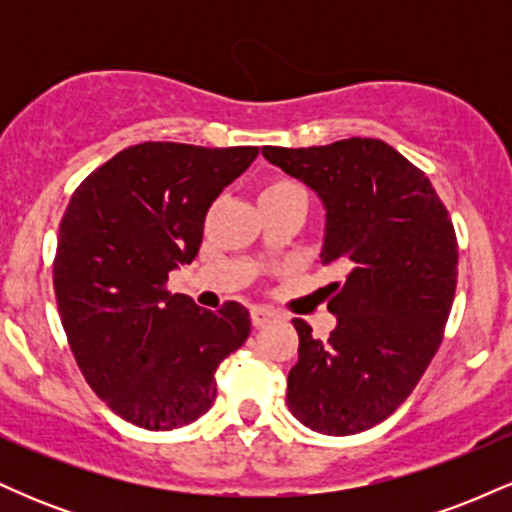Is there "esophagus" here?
<instances>
[{"label": "esophagus", "mask_w": 512, "mask_h": 512, "mask_svg": "<svg viewBox=\"0 0 512 512\" xmlns=\"http://www.w3.org/2000/svg\"><path fill=\"white\" fill-rule=\"evenodd\" d=\"M250 320H252V325H255V327H262V325H267L269 320H274V313H272V310H267V308H252L250 310Z\"/></svg>", "instance_id": "1"}]
</instances>
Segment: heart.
Listing matches in <instances>:
<instances>
[{"label":"heart","mask_w":512,"mask_h":512,"mask_svg":"<svg viewBox=\"0 0 512 512\" xmlns=\"http://www.w3.org/2000/svg\"><path fill=\"white\" fill-rule=\"evenodd\" d=\"M291 197L308 199V192H305L301 182L289 180V178L269 180L260 190V202H276V199H291Z\"/></svg>","instance_id":"obj_1"}]
</instances>
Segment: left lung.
I'll use <instances>...</instances> for the list:
<instances>
[{
  "label": "left lung",
  "instance_id": "8db88e82",
  "mask_svg": "<svg viewBox=\"0 0 512 512\" xmlns=\"http://www.w3.org/2000/svg\"><path fill=\"white\" fill-rule=\"evenodd\" d=\"M262 156L322 199L320 260L344 272L325 286L337 315L330 339L293 320L301 344L286 404L317 433H361L411 395L443 342L457 286L455 228L424 170L380 139L262 146Z\"/></svg>",
  "mask_w": 512,
  "mask_h": 512
}]
</instances>
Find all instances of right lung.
<instances>
[{
	"instance_id": "right-lung-1",
	"label": "right lung",
	"mask_w": 512,
	"mask_h": 512,
	"mask_svg": "<svg viewBox=\"0 0 512 512\" xmlns=\"http://www.w3.org/2000/svg\"><path fill=\"white\" fill-rule=\"evenodd\" d=\"M257 154L144 142L69 199L52 264L62 327L86 383L129 424L170 431L207 414L216 368L248 339V308L211 313L166 284L195 260L209 207Z\"/></svg>"
}]
</instances>
